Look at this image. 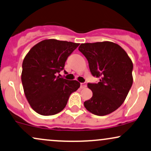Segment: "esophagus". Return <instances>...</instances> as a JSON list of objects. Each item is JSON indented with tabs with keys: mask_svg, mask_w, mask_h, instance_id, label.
Listing matches in <instances>:
<instances>
[{
	"mask_svg": "<svg viewBox=\"0 0 151 151\" xmlns=\"http://www.w3.org/2000/svg\"><path fill=\"white\" fill-rule=\"evenodd\" d=\"M86 87H87V83H81V89H84Z\"/></svg>",
	"mask_w": 151,
	"mask_h": 151,
	"instance_id": "obj_1",
	"label": "esophagus"
}]
</instances>
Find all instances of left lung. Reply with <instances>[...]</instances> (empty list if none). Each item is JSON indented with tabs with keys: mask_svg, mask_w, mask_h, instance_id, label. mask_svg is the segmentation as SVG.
I'll list each match as a JSON object with an SVG mask.
<instances>
[{
	"mask_svg": "<svg viewBox=\"0 0 151 151\" xmlns=\"http://www.w3.org/2000/svg\"><path fill=\"white\" fill-rule=\"evenodd\" d=\"M78 50L88 61L92 75L99 78L98 83L87 84L93 94L85 107L99 116L110 114L122 105L132 85V61L112 42L83 43Z\"/></svg>",
	"mask_w": 151,
	"mask_h": 151,
	"instance_id": "8db88e82",
	"label": "left lung"
}]
</instances>
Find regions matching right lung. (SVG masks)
Segmentation results:
<instances>
[{"mask_svg": "<svg viewBox=\"0 0 151 151\" xmlns=\"http://www.w3.org/2000/svg\"><path fill=\"white\" fill-rule=\"evenodd\" d=\"M79 45L48 39L33 46L26 55L22 63V85L27 101L38 114L52 115L61 112L71 93L80 87L79 82L57 76Z\"/></svg>", "mask_w": 151, "mask_h": 151, "instance_id": "right-lung-1", "label": "right lung"}]
</instances>
